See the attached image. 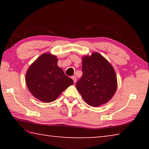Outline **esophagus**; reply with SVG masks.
Masks as SVG:
<instances>
[{"mask_svg": "<svg viewBox=\"0 0 149 149\" xmlns=\"http://www.w3.org/2000/svg\"><path fill=\"white\" fill-rule=\"evenodd\" d=\"M72 79H73V81H74V83L76 82L77 79H76V77H75V76H72Z\"/></svg>", "mask_w": 149, "mask_h": 149, "instance_id": "34e87169", "label": "esophagus"}]
</instances>
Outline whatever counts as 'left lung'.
Returning <instances> with one entry per match:
<instances>
[{
	"instance_id": "1",
	"label": "left lung",
	"mask_w": 149,
	"mask_h": 149,
	"mask_svg": "<svg viewBox=\"0 0 149 149\" xmlns=\"http://www.w3.org/2000/svg\"><path fill=\"white\" fill-rule=\"evenodd\" d=\"M83 75L76 88L84 101L98 107L107 103L117 90L118 82L112 64L98 52L82 58Z\"/></svg>"
}]
</instances>
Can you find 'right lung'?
<instances>
[{
  "mask_svg": "<svg viewBox=\"0 0 149 149\" xmlns=\"http://www.w3.org/2000/svg\"><path fill=\"white\" fill-rule=\"evenodd\" d=\"M27 87L32 95L43 102H51L74 81L58 66V58L51 53H44L35 60L26 74Z\"/></svg>",
  "mask_w": 149,
  "mask_h": 149,
  "instance_id": "1",
  "label": "right lung"
}]
</instances>
